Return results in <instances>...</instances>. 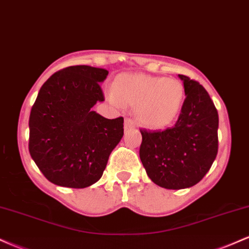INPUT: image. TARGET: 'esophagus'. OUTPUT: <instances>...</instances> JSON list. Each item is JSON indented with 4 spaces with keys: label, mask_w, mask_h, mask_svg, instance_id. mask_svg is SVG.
<instances>
[{
    "label": "esophagus",
    "mask_w": 249,
    "mask_h": 249,
    "mask_svg": "<svg viewBox=\"0 0 249 249\" xmlns=\"http://www.w3.org/2000/svg\"><path fill=\"white\" fill-rule=\"evenodd\" d=\"M124 127L125 130H130V128L136 127V123H134L131 118H126L124 122Z\"/></svg>",
    "instance_id": "1"
}]
</instances>
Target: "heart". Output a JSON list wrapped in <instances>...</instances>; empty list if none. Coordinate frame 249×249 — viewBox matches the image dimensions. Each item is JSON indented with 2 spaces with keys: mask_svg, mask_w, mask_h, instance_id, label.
<instances>
[{
  "mask_svg": "<svg viewBox=\"0 0 249 249\" xmlns=\"http://www.w3.org/2000/svg\"><path fill=\"white\" fill-rule=\"evenodd\" d=\"M107 97L117 107H133L142 125L159 130L170 126L178 118L185 89L174 78L123 73L117 76L113 88L107 90Z\"/></svg>",
  "mask_w": 249,
  "mask_h": 249,
  "instance_id": "obj_1",
  "label": "heart"
}]
</instances>
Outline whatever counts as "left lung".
I'll list each match as a JSON object with an SVG mask.
<instances>
[{
	"label": "left lung",
	"mask_w": 249,
	"mask_h": 249,
	"mask_svg": "<svg viewBox=\"0 0 249 249\" xmlns=\"http://www.w3.org/2000/svg\"><path fill=\"white\" fill-rule=\"evenodd\" d=\"M185 98L178 121L164 131L141 130L139 157L154 184L167 190L194 186L218 153L219 116L202 85L179 75Z\"/></svg>",
	"instance_id": "obj_1"
}]
</instances>
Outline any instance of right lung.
Returning a JSON list of instances; mask_svg holds the SVG:
<instances>
[{
  "label": "right lung",
  "mask_w": 249,
  "mask_h": 249,
  "mask_svg": "<svg viewBox=\"0 0 249 249\" xmlns=\"http://www.w3.org/2000/svg\"><path fill=\"white\" fill-rule=\"evenodd\" d=\"M108 71L75 65L42 85L29 118V152L53 184L84 188L98 181L124 134V118L92 111L104 101L99 83Z\"/></svg>",
  "instance_id": "right-lung-1"
}]
</instances>
